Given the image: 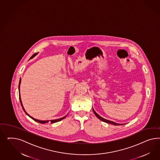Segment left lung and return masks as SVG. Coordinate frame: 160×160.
I'll return each instance as SVG.
<instances>
[{
    "label": "left lung",
    "instance_id": "left-lung-1",
    "mask_svg": "<svg viewBox=\"0 0 160 160\" xmlns=\"http://www.w3.org/2000/svg\"><path fill=\"white\" fill-rule=\"evenodd\" d=\"M92 110H93V112H94V114L96 115V116L97 117L98 119H100V120H102V121H104V122H107V123L112 124L114 125V126H120V125H123V124H118V123H116V122H114V121H110V120H107V119H105V118H102V117L100 116L97 114V112L94 111V110L93 109V108H92Z\"/></svg>",
    "mask_w": 160,
    "mask_h": 160
}]
</instances>
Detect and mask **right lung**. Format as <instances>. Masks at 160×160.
<instances>
[{
	"label": "right lung",
	"mask_w": 160,
	"mask_h": 160,
	"mask_svg": "<svg viewBox=\"0 0 160 160\" xmlns=\"http://www.w3.org/2000/svg\"><path fill=\"white\" fill-rule=\"evenodd\" d=\"M38 54V53H34L30 59H32V58H33L34 56H36L37 54ZM20 82H21V78H20L19 80V100L20 102V104H21V106L22 107V108H23V111H24V112L28 116L30 117L31 118H32L33 120H34L35 121H36V122H38L39 123H41V124H44V123H46V122H48L49 120H37V119H36V118H34L33 117H32V116H30V115H29V114H28V112H26V110H24V107H23V104H22V100H21V97H20ZM66 116L63 117V118H58V119H56V120H50V122H51V123H54V122H58L59 121H61L62 120H63L64 119V118H66Z\"/></svg>",
	"instance_id": "obj_1"
}]
</instances>
